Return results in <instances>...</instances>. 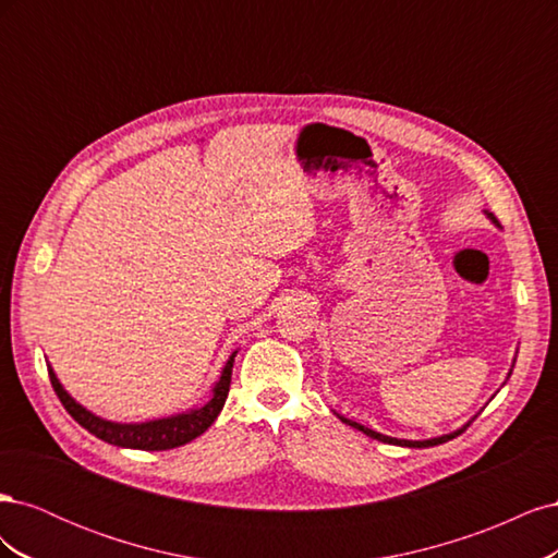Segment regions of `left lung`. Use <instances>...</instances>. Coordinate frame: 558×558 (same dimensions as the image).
Wrapping results in <instances>:
<instances>
[{
    "label": "left lung",
    "mask_w": 558,
    "mask_h": 558,
    "mask_svg": "<svg viewBox=\"0 0 558 558\" xmlns=\"http://www.w3.org/2000/svg\"><path fill=\"white\" fill-rule=\"evenodd\" d=\"M484 214H486V218L488 221H492L496 228H500V223H498V218L492 214V211H486L484 209ZM519 351V349H517ZM517 361V359H514ZM514 361H512V367H514ZM512 367H510V373H508V379H510V375H512ZM505 379V381H508ZM502 381V384H505ZM494 398V396H492ZM482 412V410H480ZM477 412V414H480ZM337 414V412H335ZM475 414V416H477ZM475 416L472 418H468L465 424L461 426V428H456V430H451V433H445V435H437V437H430V440H400V437H391V435H384V433H377V430H373V428H367V426H361V424H356V421H351V418H347V416H342V414H337V418L342 421V424H347V426H351V428H356V430H361V433H365L367 437H373V440H379V442H384V445H398V447H410V449H426V447H435V445H442V442H449V440H453L456 435H461L472 421H475Z\"/></svg>",
    "instance_id": "1"
}]
</instances>
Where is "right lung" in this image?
<instances>
[{
	"mask_svg": "<svg viewBox=\"0 0 558 558\" xmlns=\"http://www.w3.org/2000/svg\"><path fill=\"white\" fill-rule=\"evenodd\" d=\"M238 351L230 353V359L221 367V375L214 381L209 400L202 404V408L185 410L181 414L172 416H162V418H150V421H137V424H121V421H109L93 414L90 410L83 408L81 402H76L70 393L64 391V386L60 384L56 369L48 365V377L50 384H53L56 393L60 402L64 404V410L72 414L76 424H81L88 433H93L99 440H105L109 445L123 447V449H142V451H165V449H174L185 442L195 440L202 433H205L216 416L221 414L228 391H230V377H232V365Z\"/></svg>",
	"mask_w": 558,
	"mask_h": 558,
	"instance_id": "add662e5",
	"label": "right lung"
}]
</instances>
